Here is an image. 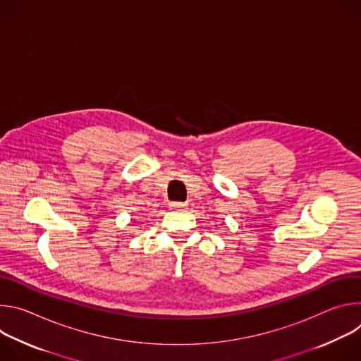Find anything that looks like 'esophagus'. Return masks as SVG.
<instances>
[{
	"label": "esophagus",
	"instance_id": "34e87169",
	"mask_svg": "<svg viewBox=\"0 0 361 361\" xmlns=\"http://www.w3.org/2000/svg\"><path fill=\"white\" fill-rule=\"evenodd\" d=\"M170 207H171L173 210H180V209H184V207H185V204H184V202H171Z\"/></svg>",
	"mask_w": 361,
	"mask_h": 361
}]
</instances>
